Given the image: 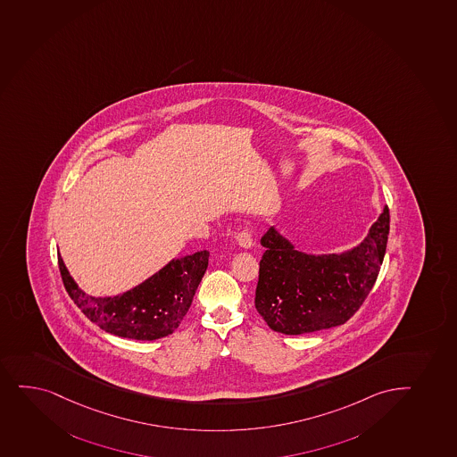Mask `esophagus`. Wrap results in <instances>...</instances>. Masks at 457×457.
Masks as SVG:
<instances>
[{
	"label": "esophagus",
	"mask_w": 457,
	"mask_h": 457,
	"mask_svg": "<svg viewBox=\"0 0 457 457\" xmlns=\"http://www.w3.org/2000/svg\"><path fill=\"white\" fill-rule=\"evenodd\" d=\"M236 240L238 243V246L243 247V249H251L253 246V238H252L251 232H237Z\"/></svg>",
	"instance_id": "esophagus-1"
}]
</instances>
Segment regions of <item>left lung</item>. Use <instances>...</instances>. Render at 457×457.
Masks as SVG:
<instances>
[{"mask_svg":"<svg viewBox=\"0 0 457 457\" xmlns=\"http://www.w3.org/2000/svg\"><path fill=\"white\" fill-rule=\"evenodd\" d=\"M389 210L359 245L340 253H307L275 226L262 236L255 308L277 333L298 336L346 322L378 277L389 236Z\"/></svg>","mask_w":457,"mask_h":457,"instance_id":"1","label":"left lung"}]
</instances>
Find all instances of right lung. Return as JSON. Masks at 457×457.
<instances>
[{"instance_id":"add662e5","label":"right lung","mask_w":457,"mask_h":457,"mask_svg":"<svg viewBox=\"0 0 457 457\" xmlns=\"http://www.w3.org/2000/svg\"><path fill=\"white\" fill-rule=\"evenodd\" d=\"M210 252L173 258L128 292L93 296L83 292L59 253V270L70 298L106 333L135 340H156L173 333L190 310L208 267Z\"/></svg>"}]
</instances>
